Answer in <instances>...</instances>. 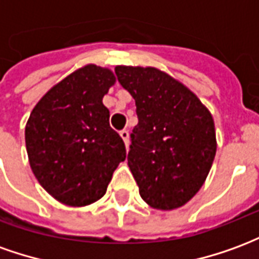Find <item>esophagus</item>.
<instances>
[{
  "label": "esophagus",
  "mask_w": 259,
  "mask_h": 259,
  "mask_svg": "<svg viewBox=\"0 0 259 259\" xmlns=\"http://www.w3.org/2000/svg\"><path fill=\"white\" fill-rule=\"evenodd\" d=\"M119 135H120V137L123 139L124 144H126V148H129V143H130V141H129V132L124 129V130H122V132H120Z\"/></svg>",
  "instance_id": "34e87169"
}]
</instances>
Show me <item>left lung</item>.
I'll return each instance as SVG.
<instances>
[{"label":"left lung","instance_id":"obj_1","mask_svg":"<svg viewBox=\"0 0 259 259\" xmlns=\"http://www.w3.org/2000/svg\"><path fill=\"white\" fill-rule=\"evenodd\" d=\"M115 72L139 116L127 165L141 198L159 211L180 208L202 187L217 154L211 112L161 69L118 65Z\"/></svg>","mask_w":259,"mask_h":259}]
</instances>
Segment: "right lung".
<instances>
[{
    "instance_id": "right-lung-1",
    "label": "right lung",
    "mask_w": 259,
    "mask_h": 259,
    "mask_svg": "<svg viewBox=\"0 0 259 259\" xmlns=\"http://www.w3.org/2000/svg\"><path fill=\"white\" fill-rule=\"evenodd\" d=\"M115 83L111 69L84 65L54 84L27 119L31 170L65 205L79 208L100 200L126 158L123 140L109 126V111L102 104Z\"/></svg>"
}]
</instances>
